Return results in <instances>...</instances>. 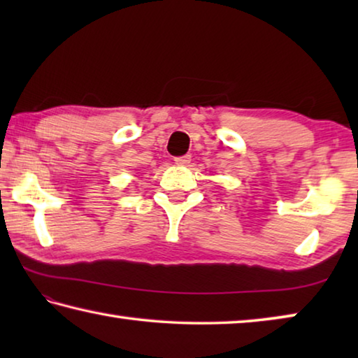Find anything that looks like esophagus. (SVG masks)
Wrapping results in <instances>:
<instances>
[{"instance_id": "34e87169", "label": "esophagus", "mask_w": 358, "mask_h": 358, "mask_svg": "<svg viewBox=\"0 0 358 358\" xmlns=\"http://www.w3.org/2000/svg\"><path fill=\"white\" fill-rule=\"evenodd\" d=\"M175 164L177 166H187L189 164V161H191V156L189 155H186V156H178V157H175Z\"/></svg>"}]
</instances>
